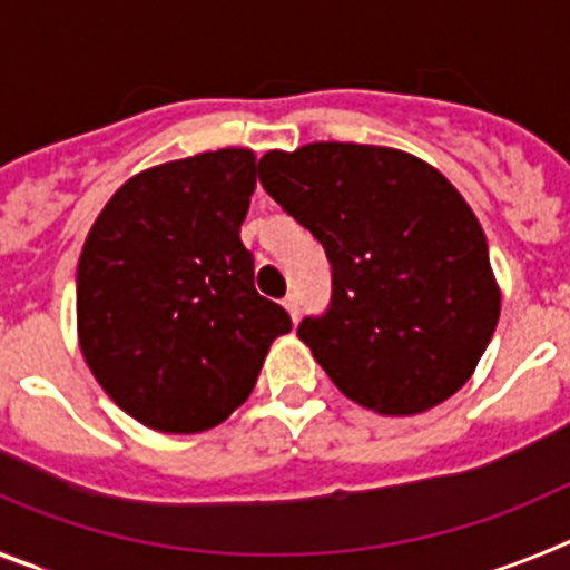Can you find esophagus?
Returning a JSON list of instances; mask_svg holds the SVG:
<instances>
[{
	"label": "esophagus",
	"mask_w": 570,
	"mask_h": 570,
	"mask_svg": "<svg viewBox=\"0 0 570 570\" xmlns=\"http://www.w3.org/2000/svg\"><path fill=\"white\" fill-rule=\"evenodd\" d=\"M282 305H285V311H288L291 314V320H299V296L296 294H288L285 296V299H282Z\"/></svg>",
	"instance_id": "34e87169"
}]
</instances>
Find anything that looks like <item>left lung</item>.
<instances>
[{
    "label": "left lung",
    "instance_id": "1",
    "mask_svg": "<svg viewBox=\"0 0 570 570\" xmlns=\"http://www.w3.org/2000/svg\"><path fill=\"white\" fill-rule=\"evenodd\" d=\"M259 183L331 262L328 308L296 334L342 394L391 416L454 396L500 320L460 190L416 156L354 142L268 150Z\"/></svg>",
    "mask_w": 570,
    "mask_h": 570
}]
</instances>
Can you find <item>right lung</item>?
<instances>
[{
  "label": "right lung",
  "mask_w": 570,
  "mask_h": 570,
  "mask_svg": "<svg viewBox=\"0 0 570 570\" xmlns=\"http://www.w3.org/2000/svg\"><path fill=\"white\" fill-rule=\"evenodd\" d=\"M256 159L223 148L142 170L110 196L77 268L79 347L136 422L196 434L256 385L288 311L256 294L239 239Z\"/></svg>",
  "instance_id": "obj_1"
}]
</instances>
